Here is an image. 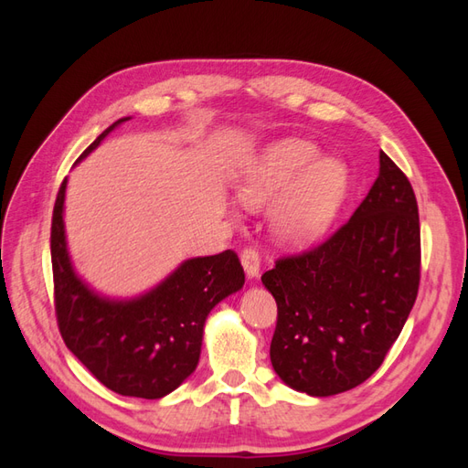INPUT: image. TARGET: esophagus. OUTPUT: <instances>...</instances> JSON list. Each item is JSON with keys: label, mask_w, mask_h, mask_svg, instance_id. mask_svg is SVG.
Here are the masks:
<instances>
[{"label": "esophagus", "mask_w": 468, "mask_h": 468, "mask_svg": "<svg viewBox=\"0 0 468 468\" xmlns=\"http://www.w3.org/2000/svg\"><path fill=\"white\" fill-rule=\"evenodd\" d=\"M242 265H244L246 275H248L250 279L260 275V265H261V261H260V253H258L256 248H246V250L242 251Z\"/></svg>", "instance_id": "1"}]
</instances>
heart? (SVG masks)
Listing matches in <instances>:
<instances>
[{"mask_svg": "<svg viewBox=\"0 0 468 468\" xmlns=\"http://www.w3.org/2000/svg\"><path fill=\"white\" fill-rule=\"evenodd\" d=\"M347 169L301 138L267 144L244 167L236 183L238 201L248 208H273L279 239L301 244L320 234L344 199Z\"/></svg>", "mask_w": 468, "mask_h": 468, "instance_id": "b5f03b06", "label": "heart"}]
</instances>
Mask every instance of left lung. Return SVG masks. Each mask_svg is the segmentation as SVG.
Here are the masks:
<instances>
[{"instance_id": "8db88e82", "label": "left lung", "mask_w": 468, "mask_h": 468, "mask_svg": "<svg viewBox=\"0 0 468 468\" xmlns=\"http://www.w3.org/2000/svg\"><path fill=\"white\" fill-rule=\"evenodd\" d=\"M353 217L325 242L261 275L277 303L271 365L287 387L332 396L369 378L399 339L420 287L412 186L385 152Z\"/></svg>"}]
</instances>
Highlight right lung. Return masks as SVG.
<instances>
[{
    "mask_svg": "<svg viewBox=\"0 0 468 468\" xmlns=\"http://www.w3.org/2000/svg\"><path fill=\"white\" fill-rule=\"evenodd\" d=\"M129 119L112 122L80 160ZM66 186L68 177L56 197L50 232L54 306L64 344L112 392L162 399L197 369L207 316L226 296L244 287L242 263L232 250L191 258L148 292L134 299H109L95 292L69 260L64 230Z\"/></svg>",
    "mask_w": 468,
    "mask_h": 468,
    "instance_id": "obj_1",
    "label": "right lung"
}]
</instances>
